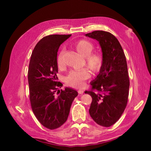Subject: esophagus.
<instances>
[{"mask_svg": "<svg viewBox=\"0 0 151 151\" xmlns=\"http://www.w3.org/2000/svg\"><path fill=\"white\" fill-rule=\"evenodd\" d=\"M78 92L79 94H83L84 93V91L82 90V89H80V90H78Z\"/></svg>", "mask_w": 151, "mask_h": 151, "instance_id": "1", "label": "esophagus"}]
</instances>
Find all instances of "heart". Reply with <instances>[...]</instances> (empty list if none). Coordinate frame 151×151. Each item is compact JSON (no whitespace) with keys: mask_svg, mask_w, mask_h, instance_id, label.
<instances>
[{"mask_svg":"<svg viewBox=\"0 0 151 151\" xmlns=\"http://www.w3.org/2000/svg\"><path fill=\"white\" fill-rule=\"evenodd\" d=\"M75 47L76 50L86 58V63L91 69L94 72H98L101 69L103 63V58L100 53L92 52L94 46L93 43L86 40H79L76 43ZM58 67L61 68L64 66L63 51L61 50L58 53L57 58ZM90 76V73L87 69L83 68L76 70H73L66 77V83L75 88L83 87L85 81Z\"/></svg>","mask_w":151,"mask_h":151,"instance_id":"1","label":"heart"}]
</instances>
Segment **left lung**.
Wrapping results in <instances>:
<instances>
[{
	"label": "left lung",
	"mask_w": 151,
	"mask_h": 151,
	"mask_svg": "<svg viewBox=\"0 0 151 151\" xmlns=\"http://www.w3.org/2000/svg\"><path fill=\"white\" fill-rule=\"evenodd\" d=\"M85 36L99 42L103 58L99 73L91 82L92 90L85 92L93 98L89 114L97 124L109 127L120 119L127 104L130 83L126 57L111 33L96 30Z\"/></svg>",
	"instance_id": "obj_1"
}]
</instances>
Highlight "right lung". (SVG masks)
I'll return each mask as SVG.
<instances>
[{
	"label": "right lung",
	"mask_w": 151,
	"mask_h": 151,
	"mask_svg": "<svg viewBox=\"0 0 151 151\" xmlns=\"http://www.w3.org/2000/svg\"><path fill=\"white\" fill-rule=\"evenodd\" d=\"M71 35H52L45 37L32 51L28 72L30 104L35 116L48 129L60 127L68 119L77 91L69 87L59 90L57 52L60 45Z\"/></svg>",
	"instance_id": "obj_1"
}]
</instances>
